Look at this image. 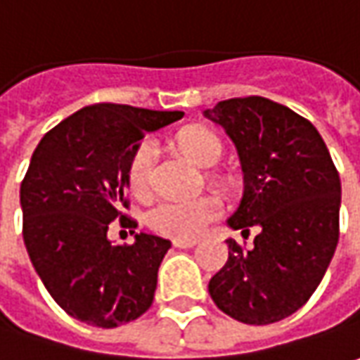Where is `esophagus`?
I'll use <instances>...</instances> for the list:
<instances>
[{"mask_svg":"<svg viewBox=\"0 0 360 360\" xmlns=\"http://www.w3.org/2000/svg\"><path fill=\"white\" fill-rule=\"evenodd\" d=\"M197 245V239H173V247L177 249H191Z\"/></svg>","mask_w":360,"mask_h":360,"instance_id":"obj_1","label":"esophagus"}]
</instances>
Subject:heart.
Listing matches in <instances>:
<instances>
[{
	"mask_svg": "<svg viewBox=\"0 0 360 360\" xmlns=\"http://www.w3.org/2000/svg\"><path fill=\"white\" fill-rule=\"evenodd\" d=\"M175 147L197 167L211 169L223 159V143L213 131L205 127H187L175 135ZM157 157L149 143L139 145L127 165V183L131 193L139 199H147L155 185ZM221 213V205L213 197H199L193 201L165 199L157 203L149 215V227L169 239H195L201 231L215 221Z\"/></svg>",
	"mask_w": 360,
	"mask_h": 360,
	"instance_id": "heart-1",
	"label": "heart"
}]
</instances>
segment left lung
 Instances as JSON below:
<instances>
[{"label": "left lung", "instance_id": "obj_1", "mask_svg": "<svg viewBox=\"0 0 360 360\" xmlns=\"http://www.w3.org/2000/svg\"><path fill=\"white\" fill-rule=\"evenodd\" d=\"M203 115L235 143L245 191L231 229L249 235L243 251L227 239L229 259L209 281L223 313L269 325L299 311L325 277L339 243L341 179L311 121L265 97L219 101Z\"/></svg>", "mask_w": 360, "mask_h": 360}]
</instances>
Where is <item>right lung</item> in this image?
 I'll list each match as a JSON object with an SVG mask.
<instances>
[{
	"label": "right lung",
	"mask_w": 360,
	"mask_h": 360,
	"mask_svg": "<svg viewBox=\"0 0 360 360\" xmlns=\"http://www.w3.org/2000/svg\"><path fill=\"white\" fill-rule=\"evenodd\" d=\"M181 117L183 111L97 103L47 131L33 151L19 191L23 243L45 289L81 323L119 327L153 303L171 243L139 233L133 245H115L107 229L127 219V165L139 141Z\"/></svg>",
	"instance_id": "1"
}]
</instances>
